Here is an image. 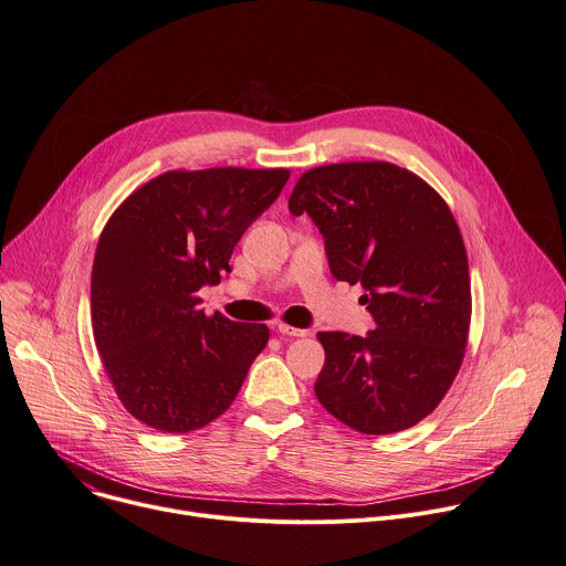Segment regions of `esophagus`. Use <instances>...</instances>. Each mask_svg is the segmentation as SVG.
<instances>
[{
  "label": "esophagus",
  "instance_id": "esophagus-1",
  "mask_svg": "<svg viewBox=\"0 0 566 566\" xmlns=\"http://www.w3.org/2000/svg\"><path fill=\"white\" fill-rule=\"evenodd\" d=\"M275 329L282 336H306V334H310L306 329H297V327H291V325H284V323H277Z\"/></svg>",
  "mask_w": 566,
  "mask_h": 566
}]
</instances>
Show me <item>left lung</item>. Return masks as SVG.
I'll return each mask as SVG.
<instances>
[{"mask_svg": "<svg viewBox=\"0 0 566 566\" xmlns=\"http://www.w3.org/2000/svg\"><path fill=\"white\" fill-rule=\"evenodd\" d=\"M325 237L336 280L361 284L368 336L321 332L316 397L358 433L416 427L451 388L465 358L472 286L468 250L444 198L392 163L304 171L289 198Z\"/></svg>", "mask_w": 566, "mask_h": 566, "instance_id": "1", "label": "left lung"}]
</instances>
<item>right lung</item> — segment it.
Instances as JSON below:
<instances>
[{
    "mask_svg": "<svg viewBox=\"0 0 566 566\" xmlns=\"http://www.w3.org/2000/svg\"><path fill=\"white\" fill-rule=\"evenodd\" d=\"M289 176L176 169L137 187L108 219L92 266V334L119 401L142 424L163 433L210 424L266 347V325L208 316L198 289L230 273L241 234Z\"/></svg>",
    "mask_w": 566,
    "mask_h": 566,
    "instance_id": "1",
    "label": "right lung"
}]
</instances>
